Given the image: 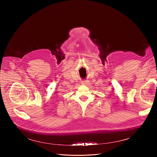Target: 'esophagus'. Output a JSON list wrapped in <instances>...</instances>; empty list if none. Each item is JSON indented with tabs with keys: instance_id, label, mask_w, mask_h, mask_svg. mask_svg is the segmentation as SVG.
Segmentation results:
<instances>
[{
	"instance_id": "34e87169",
	"label": "esophagus",
	"mask_w": 157,
	"mask_h": 157,
	"mask_svg": "<svg viewBox=\"0 0 157 157\" xmlns=\"http://www.w3.org/2000/svg\"><path fill=\"white\" fill-rule=\"evenodd\" d=\"M82 84L83 85H86V84H88V82H87L86 81H83V82H82Z\"/></svg>"
}]
</instances>
